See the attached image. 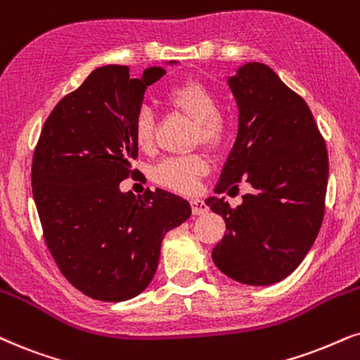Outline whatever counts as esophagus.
Wrapping results in <instances>:
<instances>
[{
	"label": "esophagus",
	"instance_id": "34e87169",
	"mask_svg": "<svg viewBox=\"0 0 360 360\" xmlns=\"http://www.w3.org/2000/svg\"><path fill=\"white\" fill-rule=\"evenodd\" d=\"M190 203H191V212H193V214H203V213L208 212L207 203H205L203 200L193 198Z\"/></svg>",
	"mask_w": 360,
	"mask_h": 360
}]
</instances>
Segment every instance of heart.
<instances>
[{
	"instance_id": "obj_1",
	"label": "heart",
	"mask_w": 360,
	"mask_h": 360,
	"mask_svg": "<svg viewBox=\"0 0 360 360\" xmlns=\"http://www.w3.org/2000/svg\"><path fill=\"white\" fill-rule=\"evenodd\" d=\"M167 104L195 120L193 140L217 147L225 140L228 120L217 107V96L208 86L195 79L176 84L165 92ZM134 140L142 152H150L155 142V120L148 109H140L134 119ZM210 170L208 158L203 153L169 157L153 169L152 176L157 184L176 191L195 190L198 180Z\"/></svg>"
}]
</instances>
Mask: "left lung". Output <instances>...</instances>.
<instances>
[{"mask_svg":"<svg viewBox=\"0 0 360 360\" xmlns=\"http://www.w3.org/2000/svg\"><path fill=\"white\" fill-rule=\"evenodd\" d=\"M238 110V135L223 167L218 193L253 191L231 208L210 197L226 223L213 263L248 286H269L289 276L316 241L324 217L329 162L309 107L271 68L246 63L228 77Z\"/></svg>","mask_w":360,"mask_h":360,"instance_id":"1","label":"left lung"}]
</instances>
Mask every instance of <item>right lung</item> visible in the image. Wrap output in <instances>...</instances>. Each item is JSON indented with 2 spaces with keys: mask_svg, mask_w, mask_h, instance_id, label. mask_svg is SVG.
<instances>
[{
  "mask_svg": "<svg viewBox=\"0 0 360 360\" xmlns=\"http://www.w3.org/2000/svg\"><path fill=\"white\" fill-rule=\"evenodd\" d=\"M163 74L97 68L58 102L37 140L31 185L46 245L64 278L92 300L139 296L157 271L163 236L191 214L170 191H120V181L137 174L134 119Z\"/></svg>",
  "mask_w": 360,
  "mask_h": 360,
  "instance_id": "1",
  "label": "right lung"
}]
</instances>
